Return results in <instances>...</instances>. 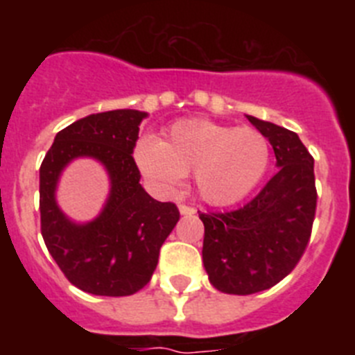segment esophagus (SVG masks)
<instances>
[{
    "instance_id": "obj_1",
    "label": "esophagus",
    "mask_w": 355,
    "mask_h": 355,
    "mask_svg": "<svg viewBox=\"0 0 355 355\" xmlns=\"http://www.w3.org/2000/svg\"><path fill=\"white\" fill-rule=\"evenodd\" d=\"M197 209L192 208V206H187V205H180V213L181 215H193Z\"/></svg>"
}]
</instances>
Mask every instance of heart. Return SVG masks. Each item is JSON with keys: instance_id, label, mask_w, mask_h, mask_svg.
<instances>
[{"instance_id": "1", "label": "heart", "mask_w": 355, "mask_h": 355, "mask_svg": "<svg viewBox=\"0 0 355 355\" xmlns=\"http://www.w3.org/2000/svg\"><path fill=\"white\" fill-rule=\"evenodd\" d=\"M133 158L156 188L172 192L193 174L200 199L231 206L258 187L270 165V144L250 128L225 126L206 119L175 122L165 140L142 137Z\"/></svg>"}]
</instances>
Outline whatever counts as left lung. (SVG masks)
<instances>
[{"label":"left lung","instance_id":"left-lung-1","mask_svg":"<svg viewBox=\"0 0 355 355\" xmlns=\"http://www.w3.org/2000/svg\"><path fill=\"white\" fill-rule=\"evenodd\" d=\"M247 119L270 142L277 174L234 211L199 213L209 283L231 295L258 293L283 281L302 258L316 211L315 159L299 135Z\"/></svg>","mask_w":355,"mask_h":355}]
</instances>
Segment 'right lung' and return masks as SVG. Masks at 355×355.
Returning <instances> with one entry per match:
<instances>
[{"label":"right lung","mask_w":355,"mask_h":355,"mask_svg":"<svg viewBox=\"0 0 355 355\" xmlns=\"http://www.w3.org/2000/svg\"><path fill=\"white\" fill-rule=\"evenodd\" d=\"M139 110L92 114L58 131L40 165V231L49 254L74 286L103 297L142 290L158 265L159 249L180 220L174 202L153 199L133 159ZM94 157L107 168L110 193L87 225L69 221L55 205V184L74 157Z\"/></svg>","instance_id":"1"}]
</instances>
